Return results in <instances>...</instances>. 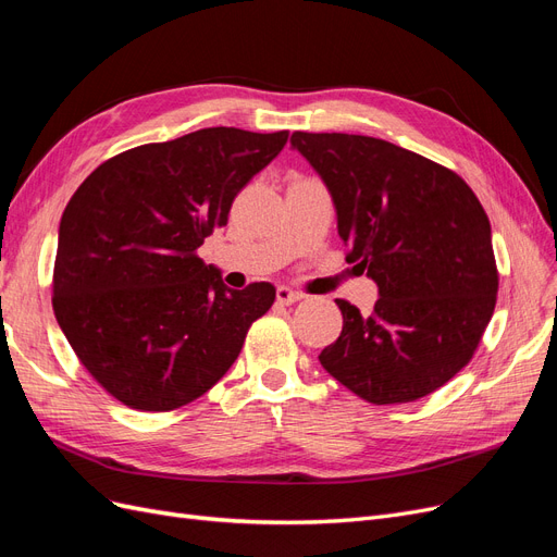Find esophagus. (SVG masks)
Masks as SVG:
<instances>
[{
	"mask_svg": "<svg viewBox=\"0 0 557 557\" xmlns=\"http://www.w3.org/2000/svg\"><path fill=\"white\" fill-rule=\"evenodd\" d=\"M300 298H302L300 292H294V289H289V286H277V302L280 305H294Z\"/></svg>",
	"mask_w": 557,
	"mask_h": 557,
	"instance_id": "1",
	"label": "esophagus"
}]
</instances>
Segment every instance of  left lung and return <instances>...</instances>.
Here are the masks:
<instances>
[{
  "mask_svg": "<svg viewBox=\"0 0 557 557\" xmlns=\"http://www.w3.org/2000/svg\"><path fill=\"white\" fill-rule=\"evenodd\" d=\"M321 175L347 261L376 282L372 314L337 298L343 333L319 354L372 405L419 400L474 356L497 300L491 222L460 175L388 140L294 132Z\"/></svg>",
  "mask_w": 557,
  "mask_h": 557,
  "instance_id": "1",
  "label": "left lung"
}]
</instances>
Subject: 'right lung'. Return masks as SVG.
Returning <instances> with one entry per match:
<instances>
[{"mask_svg":"<svg viewBox=\"0 0 557 557\" xmlns=\"http://www.w3.org/2000/svg\"><path fill=\"white\" fill-rule=\"evenodd\" d=\"M289 132L208 127L103 161L60 222L52 310L71 349L122 405L171 411L218 384L275 286L233 292L196 255Z\"/></svg>","mask_w":557,"mask_h":557,"instance_id":"obj_1","label":"right lung"}]
</instances>
